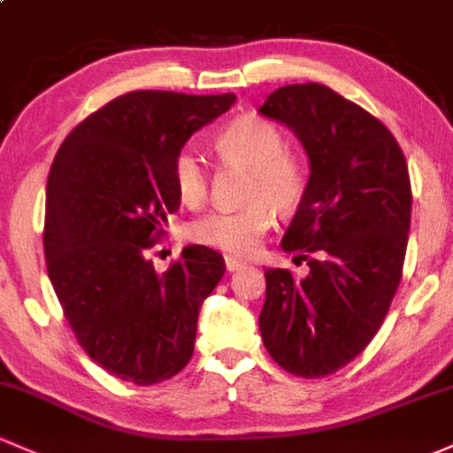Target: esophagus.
Listing matches in <instances>:
<instances>
[{
	"label": "esophagus",
	"mask_w": 453,
	"mask_h": 453,
	"mask_svg": "<svg viewBox=\"0 0 453 453\" xmlns=\"http://www.w3.org/2000/svg\"><path fill=\"white\" fill-rule=\"evenodd\" d=\"M225 265H226L228 272H237V270H242V267L246 265V261L235 259V257H225Z\"/></svg>",
	"instance_id": "esophagus-1"
}]
</instances>
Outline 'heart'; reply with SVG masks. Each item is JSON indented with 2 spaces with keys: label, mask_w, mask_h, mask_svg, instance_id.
Returning <instances> with one entry per match:
<instances>
[{
  "label": "heart",
  "mask_w": 453,
  "mask_h": 453,
  "mask_svg": "<svg viewBox=\"0 0 453 453\" xmlns=\"http://www.w3.org/2000/svg\"><path fill=\"white\" fill-rule=\"evenodd\" d=\"M218 157L228 166L248 170L246 205L240 211H211L186 228L189 242L228 255H248L272 225V209L289 213L300 205L309 173L298 155L287 150L283 131L259 116H242L216 135ZM173 181L183 205L198 207L207 198V170L192 150L173 162Z\"/></svg>",
  "instance_id": "1"
}]
</instances>
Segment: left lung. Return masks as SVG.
<instances>
[{
  "label": "left lung",
  "mask_w": 453,
  "mask_h": 453,
  "mask_svg": "<svg viewBox=\"0 0 453 453\" xmlns=\"http://www.w3.org/2000/svg\"><path fill=\"white\" fill-rule=\"evenodd\" d=\"M259 111L294 131L311 162L280 242L309 274L265 270L261 337L285 372L324 378L367 348L400 287L412 205L406 157L376 116L324 84L283 86Z\"/></svg>",
  "instance_id": "left-lung-1"
}]
</instances>
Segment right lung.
<instances>
[{"label":"right lung","mask_w":453,"mask_h":453,"mask_svg":"<svg viewBox=\"0 0 453 453\" xmlns=\"http://www.w3.org/2000/svg\"><path fill=\"white\" fill-rule=\"evenodd\" d=\"M233 104L235 95L127 92L81 120L53 159L47 274L84 352L120 380L164 382L192 358L198 311L225 259L188 246L157 274L149 252L181 203L174 157Z\"/></svg>","instance_id":"add662e5"}]
</instances>
